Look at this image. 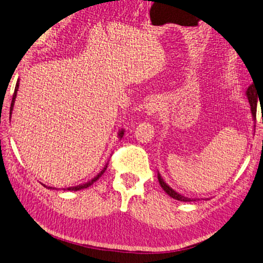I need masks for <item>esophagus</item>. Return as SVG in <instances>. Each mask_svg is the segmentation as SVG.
Wrapping results in <instances>:
<instances>
[{"mask_svg": "<svg viewBox=\"0 0 263 263\" xmlns=\"http://www.w3.org/2000/svg\"><path fill=\"white\" fill-rule=\"evenodd\" d=\"M159 108H160L159 102L152 101V102H150V103L148 104V105H146V113H149V114L156 113V112L159 111Z\"/></svg>", "mask_w": 263, "mask_h": 263, "instance_id": "obj_1", "label": "esophagus"}]
</instances>
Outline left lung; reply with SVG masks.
Returning <instances> with one entry per match:
<instances>
[{"mask_svg":"<svg viewBox=\"0 0 263 263\" xmlns=\"http://www.w3.org/2000/svg\"><path fill=\"white\" fill-rule=\"evenodd\" d=\"M254 84V83H253ZM251 84L250 86L248 87L247 89V96H248V100H249V103H250V106H251V112H252V115L253 118L255 119V115H256V106H258V99H259V95L258 93H256V87L255 85ZM260 101V99H259ZM158 179H159V182H160V186L162 187V189L164 192H166L170 197H173L177 200H181V201H192L193 199L191 198H187V197H184L181 196L180 194H178L177 192H175L173 188H170L166 182H164L162 180V178L160 177V175L158 174Z\"/></svg>","mask_w":263,"mask_h":263,"instance_id":"1","label":"left lung"}]
</instances>
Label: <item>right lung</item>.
<instances>
[{"instance_id": "1", "label": "right lung", "mask_w": 263, "mask_h": 263, "mask_svg": "<svg viewBox=\"0 0 263 263\" xmlns=\"http://www.w3.org/2000/svg\"><path fill=\"white\" fill-rule=\"evenodd\" d=\"M17 88H19V81L16 82V85H15V88H14V93H13V97H12V102H11V107H10V112H12V109H13V105H14V100H15V97H16V91H17ZM11 114V113H10ZM123 131H121L120 133H119V136L122 138L123 137ZM107 167V166H106ZM106 167L104 168L102 172L97 175L95 178H93L91 179L90 181H88V182H86V184H84V185H79V186H76V187H69V188H67L68 189V191H79V189H84V188H87V187H89L91 184H94V181H96L97 179L100 178V177L104 174V172H105L106 170Z\"/></svg>"}]
</instances>
